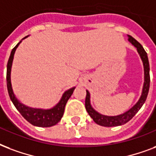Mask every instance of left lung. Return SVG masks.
Wrapping results in <instances>:
<instances>
[{"label":"left lung","mask_w":156,"mask_h":156,"mask_svg":"<svg viewBox=\"0 0 156 156\" xmlns=\"http://www.w3.org/2000/svg\"><path fill=\"white\" fill-rule=\"evenodd\" d=\"M128 41L137 49V51L139 54L140 58L142 59L143 68H144V83L142 86V90L141 96L137 102L130 109L126 111L122 114L117 115H105L99 112H98L96 110L92 107L91 102H90V94L89 90H86V98H85V108L87 112L89 113L92 119L96 124H99L101 126L104 127H114V126H119L122 124H126L129 122L137 112L141 109L142 105L146 102L147 98V94L149 92L150 88V65L148 61L147 52L145 51L142 44L139 42H137L133 37L128 35Z\"/></svg>","instance_id":"1"}]
</instances>
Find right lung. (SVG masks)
<instances>
[{
	"label": "right lung",
	"instance_id": "add662e5",
	"mask_svg": "<svg viewBox=\"0 0 156 156\" xmlns=\"http://www.w3.org/2000/svg\"><path fill=\"white\" fill-rule=\"evenodd\" d=\"M29 36H27L20 41L17 44V45L12 49L10 55H9L8 63H7V73H6V81H7V89L9 93V98L11 99L13 104L16 109L20 112V114L23 116L26 120L32 124L34 126L37 127H51L56 124H58L61 120L62 117L64 113L65 106L67 104V101L69 99L72 94H73L76 87H72L71 89H67L62 94L61 98L58 102L54 107L49 109H43V108H34V107H28L23 103H22L18 98L16 95L14 94L13 87L11 83V69L14 56L16 51L17 48L19 47V44L23 41V40L26 39Z\"/></svg>",
	"mask_w": 156,
	"mask_h": 156
}]
</instances>
